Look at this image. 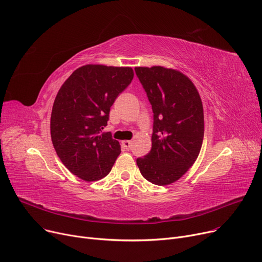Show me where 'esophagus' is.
<instances>
[{"label": "esophagus", "instance_id": "obj_1", "mask_svg": "<svg viewBox=\"0 0 262 262\" xmlns=\"http://www.w3.org/2000/svg\"><path fill=\"white\" fill-rule=\"evenodd\" d=\"M122 145L124 146V148L129 149L132 147V145H133V141H130V140H124V141H122Z\"/></svg>", "mask_w": 262, "mask_h": 262}]
</instances>
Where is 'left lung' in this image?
Here are the masks:
<instances>
[{
    "label": "left lung",
    "instance_id": "1",
    "mask_svg": "<svg viewBox=\"0 0 262 262\" xmlns=\"http://www.w3.org/2000/svg\"><path fill=\"white\" fill-rule=\"evenodd\" d=\"M154 114L152 148L137 164L146 181L158 186L176 182L200 154L204 110L194 84L182 72L155 66L136 67Z\"/></svg>",
    "mask_w": 262,
    "mask_h": 262
}]
</instances>
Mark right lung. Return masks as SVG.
<instances>
[{"label": "right lung", "mask_w": 262, "mask_h": 262, "mask_svg": "<svg viewBox=\"0 0 262 262\" xmlns=\"http://www.w3.org/2000/svg\"><path fill=\"white\" fill-rule=\"evenodd\" d=\"M134 78L129 67L82 66L60 87L51 115L55 150L72 174L86 182L102 180L121 153L107 125L110 107Z\"/></svg>", "instance_id": "right-lung-1"}]
</instances>
